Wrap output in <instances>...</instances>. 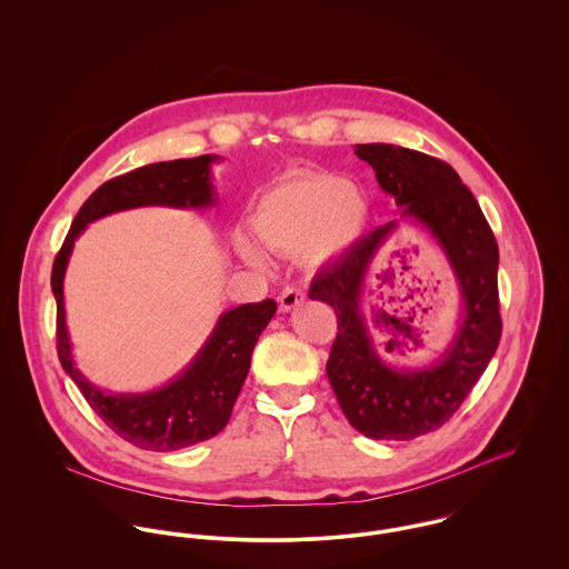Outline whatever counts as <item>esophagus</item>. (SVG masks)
I'll use <instances>...</instances> for the list:
<instances>
[{
  "label": "esophagus",
  "mask_w": 569,
  "mask_h": 569,
  "mask_svg": "<svg viewBox=\"0 0 569 569\" xmlns=\"http://www.w3.org/2000/svg\"><path fill=\"white\" fill-rule=\"evenodd\" d=\"M306 301V292L299 290V288H286L279 297V310L281 312H290L295 310L297 306H301Z\"/></svg>",
  "instance_id": "34e87169"
}]
</instances>
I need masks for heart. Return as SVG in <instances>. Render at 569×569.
I'll return each instance as SVG.
<instances>
[{
  "label": "heart",
  "instance_id": "1",
  "mask_svg": "<svg viewBox=\"0 0 569 569\" xmlns=\"http://www.w3.org/2000/svg\"><path fill=\"white\" fill-rule=\"evenodd\" d=\"M369 218V196L356 181L331 172H290L257 198L251 231L268 251L301 253L310 268H320L360 240ZM236 251L253 268L266 266L247 238L236 240Z\"/></svg>",
  "mask_w": 569,
  "mask_h": 569
}]
</instances>
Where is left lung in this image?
Masks as SVG:
<instances>
[{
  "label": "left lung",
  "instance_id": "8db88e82",
  "mask_svg": "<svg viewBox=\"0 0 569 569\" xmlns=\"http://www.w3.org/2000/svg\"><path fill=\"white\" fill-rule=\"evenodd\" d=\"M356 154L376 170L379 188L401 213L316 272L310 299L338 316L327 378L349 423L376 441H412L451 419L496 356L502 336L500 253L478 200L449 163L390 143H360ZM401 219L421 223L438 240L463 297L455 340L421 370L387 360L398 350L400 323L381 315L371 326L361 310L372 261Z\"/></svg>",
  "mask_w": 569,
  "mask_h": 569
}]
</instances>
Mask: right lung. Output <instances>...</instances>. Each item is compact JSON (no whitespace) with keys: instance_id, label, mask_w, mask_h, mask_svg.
<instances>
[{"instance_id":"right-lung-1","label":"right lung","mask_w":569,"mask_h":569,"mask_svg":"<svg viewBox=\"0 0 569 569\" xmlns=\"http://www.w3.org/2000/svg\"><path fill=\"white\" fill-rule=\"evenodd\" d=\"M220 157L161 161L116 177L93 191L76 213L63 247L52 266L57 299V349L64 373L76 381L93 412L124 441L150 449L174 451L216 437L231 419L233 403L251 369L259 333L277 312L266 299L220 315L211 336L190 365L166 386L150 392H107L84 378L73 365L64 325L63 281L73 242L89 222L134 207L204 209L216 204L211 163Z\"/></svg>"}]
</instances>
